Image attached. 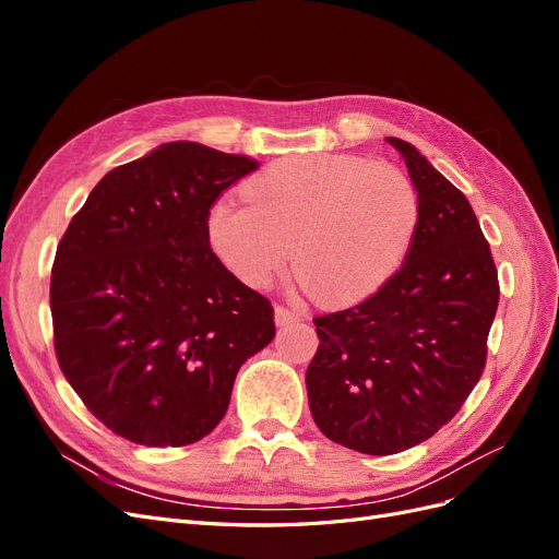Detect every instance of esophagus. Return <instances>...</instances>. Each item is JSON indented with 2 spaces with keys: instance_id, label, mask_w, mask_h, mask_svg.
Listing matches in <instances>:
<instances>
[{
  "instance_id": "1",
  "label": "esophagus",
  "mask_w": 559,
  "mask_h": 559,
  "mask_svg": "<svg viewBox=\"0 0 559 559\" xmlns=\"http://www.w3.org/2000/svg\"><path fill=\"white\" fill-rule=\"evenodd\" d=\"M300 319V312L292 310V308H284V306H275V324L277 326H286V324H294V321Z\"/></svg>"
}]
</instances>
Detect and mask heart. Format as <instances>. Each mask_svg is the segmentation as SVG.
Listing matches in <instances>:
<instances>
[{"label": "heart", "mask_w": 559, "mask_h": 559, "mask_svg": "<svg viewBox=\"0 0 559 559\" xmlns=\"http://www.w3.org/2000/svg\"><path fill=\"white\" fill-rule=\"evenodd\" d=\"M249 205L210 214V245L245 284L263 289L294 253L310 294L357 302L392 280L419 222L415 186L392 165L359 156H296L247 183Z\"/></svg>", "instance_id": "b5f03b06"}]
</instances>
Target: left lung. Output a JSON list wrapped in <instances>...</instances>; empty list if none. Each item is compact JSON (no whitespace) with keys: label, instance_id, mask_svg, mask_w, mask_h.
I'll return each instance as SVG.
<instances>
[{"label":"left lung","instance_id":"8db88e82","mask_svg":"<svg viewBox=\"0 0 559 559\" xmlns=\"http://www.w3.org/2000/svg\"><path fill=\"white\" fill-rule=\"evenodd\" d=\"M419 200L413 247L378 294L314 317L310 413L326 438L364 454L427 441L483 376L499 306L492 251L466 195L419 151L386 138Z\"/></svg>","mask_w":559,"mask_h":559}]
</instances>
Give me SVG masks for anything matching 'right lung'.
I'll return each mask as SVG.
<instances>
[{"label": "right lung", "instance_id": "right-lung-1", "mask_svg": "<svg viewBox=\"0 0 559 559\" xmlns=\"http://www.w3.org/2000/svg\"><path fill=\"white\" fill-rule=\"evenodd\" d=\"M257 167L167 142L99 179L64 230L50 273L58 364L116 436L200 441L240 366L275 337L270 300L218 261L207 233L214 200Z\"/></svg>", "mask_w": 559, "mask_h": 559}]
</instances>
